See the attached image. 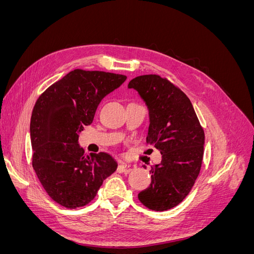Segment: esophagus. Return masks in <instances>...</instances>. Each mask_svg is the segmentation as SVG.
Here are the masks:
<instances>
[{
	"label": "esophagus",
	"instance_id": "obj_1",
	"mask_svg": "<svg viewBox=\"0 0 254 254\" xmlns=\"http://www.w3.org/2000/svg\"><path fill=\"white\" fill-rule=\"evenodd\" d=\"M136 167V165L135 164H131V163H121L120 165H119V168L120 170L123 172V173H129V172H131V171H133L134 168Z\"/></svg>",
	"mask_w": 254,
	"mask_h": 254
}]
</instances>
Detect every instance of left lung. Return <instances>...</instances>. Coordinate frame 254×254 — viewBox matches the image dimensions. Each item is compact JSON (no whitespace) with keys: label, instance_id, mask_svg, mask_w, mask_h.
<instances>
[{"label":"left lung","instance_id":"1","mask_svg":"<svg viewBox=\"0 0 254 254\" xmlns=\"http://www.w3.org/2000/svg\"><path fill=\"white\" fill-rule=\"evenodd\" d=\"M128 88L139 92L149 111L146 142L162 155L151 166L150 186L139 200L150 210L166 211L178 205L193 188L201 168L204 131L189 97L159 75H142Z\"/></svg>","mask_w":254,"mask_h":254}]
</instances>
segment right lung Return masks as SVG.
I'll return each mask as SVG.
<instances>
[{
	"instance_id": "right-lung-1",
	"label": "right lung",
	"mask_w": 254,
	"mask_h": 254,
	"mask_svg": "<svg viewBox=\"0 0 254 254\" xmlns=\"http://www.w3.org/2000/svg\"><path fill=\"white\" fill-rule=\"evenodd\" d=\"M125 75L76 68L37 99L30 119L33 167L54 201L76 209L93 200L118 163L106 152L86 155L78 134L90 125L102 99Z\"/></svg>"
}]
</instances>
